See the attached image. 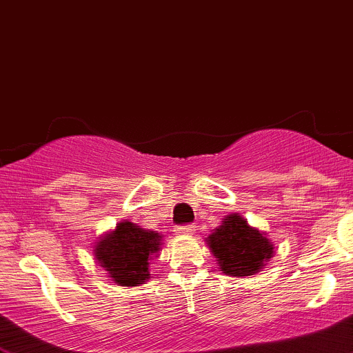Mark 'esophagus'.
I'll return each mask as SVG.
<instances>
[{
  "mask_svg": "<svg viewBox=\"0 0 353 353\" xmlns=\"http://www.w3.org/2000/svg\"><path fill=\"white\" fill-rule=\"evenodd\" d=\"M194 230H196V229H194V225L188 224V225H177L174 232L179 234V236H189V234H192Z\"/></svg>",
  "mask_w": 353,
  "mask_h": 353,
  "instance_id": "esophagus-1",
  "label": "esophagus"
}]
</instances>
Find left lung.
I'll return each instance as SVG.
<instances>
[{"label":"left lung","instance_id":"1","mask_svg":"<svg viewBox=\"0 0 353 353\" xmlns=\"http://www.w3.org/2000/svg\"><path fill=\"white\" fill-rule=\"evenodd\" d=\"M210 252L225 275L247 277L261 272L269 259L274 257V244L264 232L250 228L247 219L229 214L222 224L205 239Z\"/></svg>","mask_w":353,"mask_h":353}]
</instances>
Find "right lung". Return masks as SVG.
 I'll list each match as a JSON object with an SVG mask.
<instances>
[{"instance_id":"right-lung-1","label":"right lung","mask_w":353,"mask_h":353,"mask_svg":"<svg viewBox=\"0 0 353 353\" xmlns=\"http://www.w3.org/2000/svg\"><path fill=\"white\" fill-rule=\"evenodd\" d=\"M163 236L124 221L96 242L94 257L117 285L136 287L151 279L149 261L157 257Z\"/></svg>"}]
</instances>
